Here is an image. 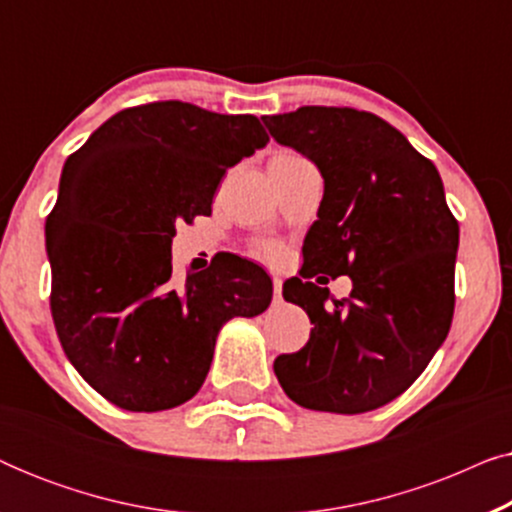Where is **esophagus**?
<instances>
[{
	"mask_svg": "<svg viewBox=\"0 0 512 512\" xmlns=\"http://www.w3.org/2000/svg\"><path fill=\"white\" fill-rule=\"evenodd\" d=\"M282 279H279V277H275V279H272V289H275V300H277V303H279V300H282Z\"/></svg>",
	"mask_w": 512,
	"mask_h": 512,
	"instance_id": "34e87169",
	"label": "esophagus"
}]
</instances>
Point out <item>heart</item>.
Masks as SVG:
<instances>
[{"mask_svg": "<svg viewBox=\"0 0 512 512\" xmlns=\"http://www.w3.org/2000/svg\"><path fill=\"white\" fill-rule=\"evenodd\" d=\"M261 249H263V254L268 256V258H279V254H282V249H279L275 242H265Z\"/></svg>", "mask_w": 512, "mask_h": 512, "instance_id": "heart-1", "label": "heart"}]
</instances>
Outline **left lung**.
I'll return each mask as SVG.
<instances>
[{
    "label": "left lung",
    "mask_w": 512,
    "mask_h": 512,
    "mask_svg": "<svg viewBox=\"0 0 512 512\" xmlns=\"http://www.w3.org/2000/svg\"><path fill=\"white\" fill-rule=\"evenodd\" d=\"M263 123L324 177L303 247L307 263L333 279L352 277L342 300L303 279L284 284V298L303 307L314 328L303 349L277 356V380L310 410L382 408L424 373L450 333L459 223L443 181L370 111L300 107Z\"/></svg>",
    "instance_id": "obj_1"
}]
</instances>
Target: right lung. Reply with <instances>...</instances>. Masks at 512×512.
Here are the masks:
<instances>
[{
    "label": "right lung",
    "mask_w": 512,
    "mask_h": 512,
    "mask_svg": "<svg viewBox=\"0 0 512 512\" xmlns=\"http://www.w3.org/2000/svg\"><path fill=\"white\" fill-rule=\"evenodd\" d=\"M268 142L256 116L165 100L118 111L67 158L46 219L53 324L72 366L118 408L186 403L221 326L268 310L270 277L247 258L172 272L177 223L212 214L228 167Z\"/></svg>",
    "instance_id": "add662e5"
}]
</instances>
